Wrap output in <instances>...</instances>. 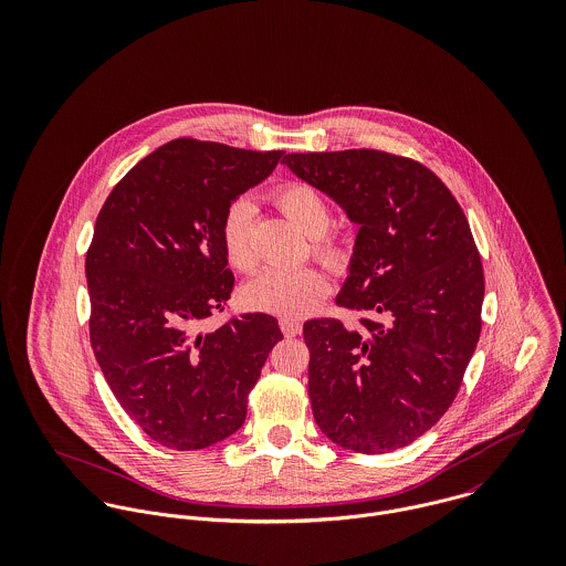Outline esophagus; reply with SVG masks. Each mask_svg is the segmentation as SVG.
<instances>
[{
    "mask_svg": "<svg viewBox=\"0 0 566 566\" xmlns=\"http://www.w3.org/2000/svg\"><path fill=\"white\" fill-rule=\"evenodd\" d=\"M281 331L287 335V337H296V335H301L303 333V324L298 323V321H287V318H281Z\"/></svg>",
    "mask_w": 566,
    "mask_h": 566,
    "instance_id": "esophagus-1",
    "label": "esophagus"
}]
</instances>
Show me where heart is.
Returning <instances> with one entry per match:
<instances>
[{
  "instance_id": "heart-1",
  "label": "heart",
  "mask_w": 566,
  "mask_h": 566,
  "mask_svg": "<svg viewBox=\"0 0 566 566\" xmlns=\"http://www.w3.org/2000/svg\"><path fill=\"white\" fill-rule=\"evenodd\" d=\"M279 211L312 240L314 254L333 270H342L350 259L348 240L328 233L331 205L323 193L307 182H285L272 193ZM222 250L227 261L240 270L252 272L256 252L252 243V205L238 200L222 220ZM328 294V279L318 268L265 270L243 287V301L259 312L281 318H303L312 314Z\"/></svg>"
}]
</instances>
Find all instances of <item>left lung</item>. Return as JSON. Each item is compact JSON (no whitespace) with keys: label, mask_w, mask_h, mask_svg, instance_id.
<instances>
[{"label":"left lung","mask_w":566,"mask_h":566,"mask_svg":"<svg viewBox=\"0 0 566 566\" xmlns=\"http://www.w3.org/2000/svg\"><path fill=\"white\" fill-rule=\"evenodd\" d=\"M359 227L337 305L303 326L324 436L355 453L411 444L451 407L482 331L484 268L469 220L424 165L379 150L285 155Z\"/></svg>","instance_id":"8db88e82"}]
</instances>
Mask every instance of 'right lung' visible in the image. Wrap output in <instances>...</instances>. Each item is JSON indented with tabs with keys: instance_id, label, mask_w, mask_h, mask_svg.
<instances>
[{
	"instance_id": "obj_1",
	"label": "right lung",
	"mask_w": 566,
	"mask_h": 566,
	"mask_svg": "<svg viewBox=\"0 0 566 566\" xmlns=\"http://www.w3.org/2000/svg\"><path fill=\"white\" fill-rule=\"evenodd\" d=\"M281 157L174 139L137 163L97 213L84 263L91 346L124 411L167 449L233 436L283 339L268 314L200 331L235 283L220 240L224 213Z\"/></svg>"
}]
</instances>
